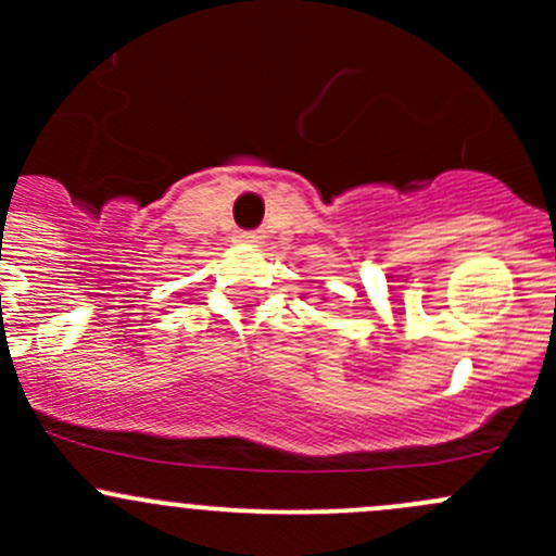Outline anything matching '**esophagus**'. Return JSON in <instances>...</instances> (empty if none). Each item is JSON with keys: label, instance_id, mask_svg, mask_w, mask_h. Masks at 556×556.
I'll return each instance as SVG.
<instances>
[{"label": "esophagus", "instance_id": "34e87169", "mask_svg": "<svg viewBox=\"0 0 556 556\" xmlns=\"http://www.w3.org/2000/svg\"><path fill=\"white\" fill-rule=\"evenodd\" d=\"M237 242H244V244H257L261 242V237H257V233H252V231H242L237 237Z\"/></svg>", "mask_w": 556, "mask_h": 556}]
</instances>
